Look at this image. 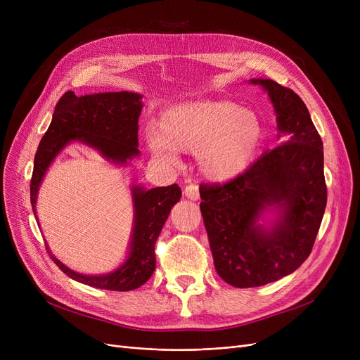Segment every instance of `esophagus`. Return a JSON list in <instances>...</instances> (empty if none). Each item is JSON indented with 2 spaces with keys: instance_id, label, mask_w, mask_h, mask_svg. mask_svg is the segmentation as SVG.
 <instances>
[{
  "instance_id": "1",
  "label": "esophagus",
  "mask_w": 360,
  "mask_h": 360,
  "mask_svg": "<svg viewBox=\"0 0 360 360\" xmlns=\"http://www.w3.org/2000/svg\"><path fill=\"white\" fill-rule=\"evenodd\" d=\"M184 194L186 198H190L193 201H197L200 198V191H198V185L195 182H190L184 190Z\"/></svg>"
}]
</instances>
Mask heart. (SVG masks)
I'll use <instances>...</instances> for the list:
<instances>
[{
  "mask_svg": "<svg viewBox=\"0 0 360 360\" xmlns=\"http://www.w3.org/2000/svg\"><path fill=\"white\" fill-rule=\"evenodd\" d=\"M261 141L262 122L254 110L231 101H202L163 112L150 148L167 162L175 160L174 150L197 155L205 178L226 182L250 167Z\"/></svg>",
  "mask_w": 360,
  "mask_h": 360,
  "instance_id": "1",
  "label": "heart"
}]
</instances>
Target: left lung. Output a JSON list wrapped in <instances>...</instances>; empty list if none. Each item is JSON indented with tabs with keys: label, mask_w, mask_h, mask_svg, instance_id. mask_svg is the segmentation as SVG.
Segmentation results:
<instances>
[{
	"label": "left lung",
	"mask_w": 360,
	"mask_h": 360,
	"mask_svg": "<svg viewBox=\"0 0 360 360\" xmlns=\"http://www.w3.org/2000/svg\"><path fill=\"white\" fill-rule=\"evenodd\" d=\"M269 91L281 141L243 174L200 186L202 214L217 274L235 288H257L285 277L309 257L327 205L324 148L307 105L273 80L252 79ZM282 213L270 231L261 211Z\"/></svg>",
	"instance_id": "obj_1"
}]
</instances>
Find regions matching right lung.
I'll return each instance as SVG.
<instances>
[{
    "mask_svg": "<svg viewBox=\"0 0 360 360\" xmlns=\"http://www.w3.org/2000/svg\"><path fill=\"white\" fill-rule=\"evenodd\" d=\"M141 94L131 91H110L75 96L74 91L64 93L53 110L52 121L42 137L34 155L33 174L30 181V202L36 217L34 204L39 185L48 166L55 156L70 143L82 141L117 163H127L137 156L139 146V117L141 113ZM181 188L174 184L153 190L132 188L136 207V224L131 240V252L122 266L105 276L79 274L48 254L68 277L83 285L128 292L134 290L151 277L156 267L155 243L163 224L181 200Z\"/></svg>",
    "mask_w": 360,
    "mask_h": 360,
    "instance_id": "obj_1",
    "label": "right lung"
}]
</instances>
